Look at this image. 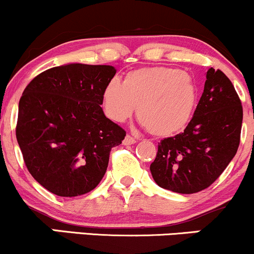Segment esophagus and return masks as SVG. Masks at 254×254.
Listing matches in <instances>:
<instances>
[{
    "mask_svg": "<svg viewBox=\"0 0 254 254\" xmlns=\"http://www.w3.org/2000/svg\"><path fill=\"white\" fill-rule=\"evenodd\" d=\"M135 143H136V138H133V137L131 135L125 136V138L123 141L124 145H131V144H135Z\"/></svg>",
    "mask_w": 254,
    "mask_h": 254,
    "instance_id": "esophagus-1",
    "label": "esophagus"
}]
</instances>
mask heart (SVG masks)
I'll list each match as a JSON object with an SVG mask.
<instances>
[{
    "instance_id": "1",
    "label": "heart",
    "mask_w": 254,
    "mask_h": 254,
    "mask_svg": "<svg viewBox=\"0 0 254 254\" xmlns=\"http://www.w3.org/2000/svg\"><path fill=\"white\" fill-rule=\"evenodd\" d=\"M198 87L188 72L153 66L129 72L123 83L112 80L103 92V107L110 119L123 123L137 107V118L153 136L182 131L196 110Z\"/></svg>"
}]
</instances>
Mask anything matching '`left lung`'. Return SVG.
I'll list each match as a JSON object with an SVG mask.
<instances>
[{"instance_id":"8db88e82","label":"left lung","mask_w":254,"mask_h":254,"mask_svg":"<svg viewBox=\"0 0 254 254\" xmlns=\"http://www.w3.org/2000/svg\"><path fill=\"white\" fill-rule=\"evenodd\" d=\"M243 106L233 83L220 69L206 71L202 97L182 133L164 138L150 165L160 188L196 193L209 188L237 154Z\"/></svg>"}]
</instances>
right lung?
<instances>
[{
	"mask_svg": "<svg viewBox=\"0 0 254 254\" xmlns=\"http://www.w3.org/2000/svg\"><path fill=\"white\" fill-rule=\"evenodd\" d=\"M116 71L112 65L55 66L34 77L20 98L16 139L25 165L57 196H80L97 188L111 149L127 135L100 106Z\"/></svg>",
	"mask_w": 254,
	"mask_h": 254,
	"instance_id": "add662e5",
	"label": "right lung"
}]
</instances>
